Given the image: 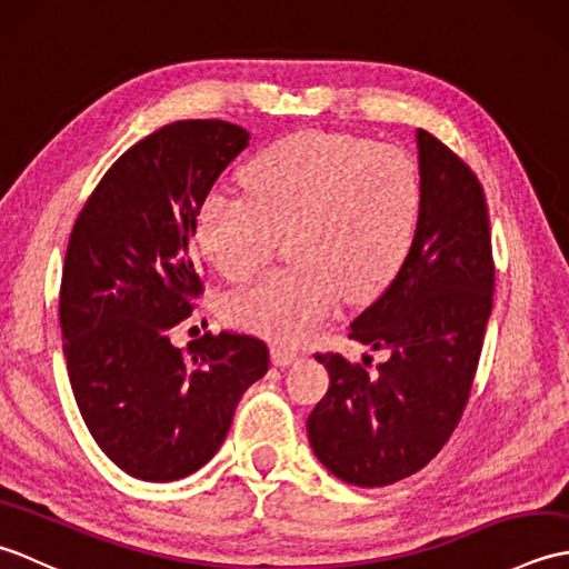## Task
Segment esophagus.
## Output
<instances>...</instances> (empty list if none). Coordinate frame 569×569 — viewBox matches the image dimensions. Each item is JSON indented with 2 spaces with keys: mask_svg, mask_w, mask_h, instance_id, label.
<instances>
[{
  "mask_svg": "<svg viewBox=\"0 0 569 569\" xmlns=\"http://www.w3.org/2000/svg\"><path fill=\"white\" fill-rule=\"evenodd\" d=\"M271 359L276 367H288L293 365V361L298 359V352L293 347H286V345H273L271 347Z\"/></svg>",
  "mask_w": 569,
  "mask_h": 569,
  "instance_id": "esophagus-1",
  "label": "esophagus"
}]
</instances>
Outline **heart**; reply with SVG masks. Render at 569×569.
<instances>
[{
	"instance_id": "heart-1",
	"label": "heart",
	"mask_w": 569,
	"mask_h": 569,
	"mask_svg": "<svg viewBox=\"0 0 569 569\" xmlns=\"http://www.w3.org/2000/svg\"><path fill=\"white\" fill-rule=\"evenodd\" d=\"M247 192H212L198 241L229 281H247L291 232L298 259L229 298V320L273 340L303 342L342 296H379L408 261L422 204L416 163L377 141L303 131L247 166Z\"/></svg>"
}]
</instances>
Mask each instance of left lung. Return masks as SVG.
<instances>
[{"instance_id": "obj_1", "label": "left lung", "mask_w": 569, "mask_h": 569, "mask_svg": "<svg viewBox=\"0 0 569 569\" xmlns=\"http://www.w3.org/2000/svg\"><path fill=\"white\" fill-rule=\"evenodd\" d=\"M422 204L408 261L349 325V337L389 359L352 365L318 352L330 389L308 438L335 477L386 487L416 475L462 420L493 306L487 198L475 171L418 129Z\"/></svg>"}]
</instances>
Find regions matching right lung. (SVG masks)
Returning a JSON list of instances; mask_svg holds the SVG:
<instances>
[{
    "mask_svg": "<svg viewBox=\"0 0 569 569\" xmlns=\"http://www.w3.org/2000/svg\"><path fill=\"white\" fill-rule=\"evenodd\" d=\"M247 147L249 131L222 119L156 129L110 166L72 224L58 306L70 386L100 450L143 481L210 462L241 393L269 371V347L251 335L171 345L204 291L196 217Z\"/></svg>",
    "mask_w": 569,
    "mask_h": 569,
    "instance_id": "obj_1",
    "label": "right lung"
}]
</instances>
